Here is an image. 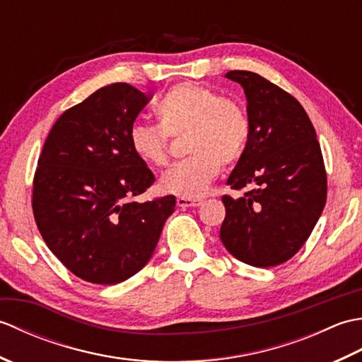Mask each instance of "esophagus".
I'll list each match as a JSON object with an SVG mask.
<instances>
[{"mask_svg":"<svg viewBox=\"0 0 362 362\" xmlns=\"http://www.w3.org/2000/svg\"><path fill=\"white\" fill-rule=\"evenodd\" d=\"M202 204L201 199H187V197H179L177 199V205L180 209H191V206H199Z\"/></svg>","mask_w":362,"mask_h":362,"instance_id":"obj_1","label":"esophagus"}]
</instances>
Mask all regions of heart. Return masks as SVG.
<instances>
[{"instance_id": "heart-1", "label": "heart", "mask_w": 362, "mask_h": 362, "mask_svg": "<svg viewBox=\"0 0 362 362\" xmlns=\"http://www.w3.org/2000/svg\"><path fill=\"white\" fill-rule=\"evenodd\" d=\"M158 127L135 122L130 127V149L151 168L168 163V136H183L189 153L161 175L160 189L166 194L196 199L206 193L221 171L233 165L247 148L250 121L233 99L216 91L182 82L169 88L156 107Z\"/></svg>"}]
</instances>
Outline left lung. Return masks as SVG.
Returning a JSON list of instances; mask_svg holds the SVG:
<instances>
[{
  "mask_svg": "<svg viewBox=\"0 0 362 362\" xmlns=\"http://www.w3.org/2000/svg\"><path fill=\"white\" fill-rule=\"evenodd\" d=\"M247 98L250 134L222 196L221 241L243 263L271 267L291 259L308 240L327 202V171L311 119L297 99L263 76L233 70Z\"/></svg>",
  "mask_w": 362,
  "mask_h": 362,
  "instance_id": "1",
  "label": "left lung"
}]
</instances>
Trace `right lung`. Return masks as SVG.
Instances as JSON below:
<instances>
[{"label": "right lung", "mask_w": 362, "mask_h": 362, "mask_svg": "<svg viewBox=\"0 0 362 362\" xmlns=\"http://www.w3.org/2000/svg\"><path fill=\"white\" fill-rule=\"evenodd\" d=\"M149 101V93L126 82L96 90L60 115L38 157V232L60 263L86 281L117 284L141 271L174 211V196L132 202L156 182L129 143Z\"/></svg>", "instance_id": "obj_1"}]
</instances>
